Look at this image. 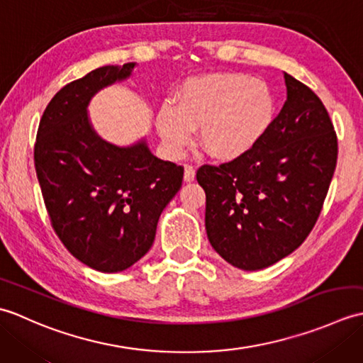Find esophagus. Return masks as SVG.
<instances>
[{"instance_id":"obj_1","label":"esophagus","mask_w":363,"mask_h":363,"mask_svg":"<svg viewBox=\"0 0 363 363\" xmlns=\"http://www.w3.org/2000/svg\"><path fill=\"white\" fill-rule=\"evenodd\" d=\"M194 179H195V168L191 165H186L184 167V181L191 182Z\"/></svg>"}]
</instances>
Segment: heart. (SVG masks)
I'll use <instances>...</instances> for the list:
<instances>
[{
    "label": "heart",
    "mask_w": 363,
    "mask_h": 363,
    "mask_svg": "<svg viewBox=\"0 0 363 363\" xmlns=\"http://www.w3.org/2000/svg\"><path fill=\"white\" fill-rule=\"evenodd\" d=\"M274 117L276 99L264 81L243 73H212L182 82L174 106H160L156 128L169 156H181L199 128L204 150L229 160L252 150Z\"/></svg>",
    "instance_id": "obj_1"
}]
</instances>
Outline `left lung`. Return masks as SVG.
I'll return each instance as SVG.
<instances>
[{
	"label": "left lung",
	"instance_id": "left-lung-1",
	"mask_svg": "<svg viewBox=\"0 0 363 363\" xmlns=\"http://www.w3.org/2000/svg\"><path fill=\"white\" fill-rule=\"evenodd\" d=\"M287 101L243 156L198 168L212 248L246 272L289 256L317 223L337 165V134L325 104L284 73Z\"/></svg>",
	"mask_w": 363,
	"mask_h": 363
}]
</instances>
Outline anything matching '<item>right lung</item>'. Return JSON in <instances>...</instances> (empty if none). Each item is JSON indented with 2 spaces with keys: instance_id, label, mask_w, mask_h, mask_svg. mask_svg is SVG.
Wrapping results in <instances>:
<instances>
[{
  "instance_id": "1",
  "label": "right lung",
  "mask_w": 363,
  "mask_h": 363,
  "mask_svg": "<svg viewBox=\"0 0 363 363\" xmlns=\"http://www.w3.org/2000/svg\"><path fill=\"white\" fill-rule=\"evenodd\" d=\"M134 67H99L60 89L42 115L34 146L54 233L101 273L123 272L150 251L160 213L184 177V167L152 156L145 140L120 148L90 125L91 96L129 78Z\"/></svg>"
}]
</instances>
